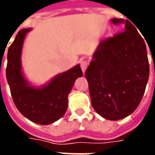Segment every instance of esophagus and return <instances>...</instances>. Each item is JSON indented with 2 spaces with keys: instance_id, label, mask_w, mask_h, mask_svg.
I'll return each mask as SVG.
<instances>
[{
  "instance_id": "1",
  "label": "esophagus",
  "mask_w": 155,
  "mask_h": 155,
  "mask_svg": "<svg viewBox=\"0 0 155 155\" xmlns=\"http://www.w3.org/2000/svg\"><path fill=\"white\" fill-rule=\"evenodd\" d=\"M88 62L86 61H81V70L83 72L85 71V70L87 69L88 67Z\"/></svg>"
}]
</instances>
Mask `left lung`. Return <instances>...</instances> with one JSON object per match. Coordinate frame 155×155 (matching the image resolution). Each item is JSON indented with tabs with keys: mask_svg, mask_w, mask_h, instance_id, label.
<instances>
[{
	"mask_svg": "<svg viewBox=\"0 0 155 155\" xmlns=\"http://www.w3.org/2000/svg\"><path fill=\"white\" fill-rule=\"evenodd\" d=\"M122 31L99 45L85 71L91 104L98 114L110 120L125 118L139 106L150 75L143 39L128 20Z\"/></svg>",
	"mask_w": 155,
	"mask_h": 155,
	"instance_id": "1",
	"label": "left lung"
}]
</instances>
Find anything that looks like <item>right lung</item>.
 <instances>
[{"label":"right lung","instance_id":"right-lung-1","mask_svg":"<svg viewBox=\"0 0 155 155\" xmlns=\"http://www.w3.org/2000/svg\"><path fill=\"white\" fill-rule=\"evenodd\" d=\"M31 29L18 32L8 49L6 79L11 94L18 110L32 122L50 124L61 119L68 107V94L74 81L82 76L80 64L59 74L44 87L29 85L21 72V54L26 33Z\"/></svg>","mask_w":155,"mask_h":155}]
</instances>
